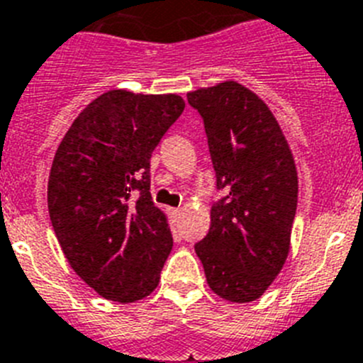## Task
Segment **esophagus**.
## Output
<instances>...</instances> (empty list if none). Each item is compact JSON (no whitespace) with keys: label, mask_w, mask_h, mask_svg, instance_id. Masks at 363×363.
I'll list each match as a JSON object with an SVG mask.
<instances>
[{"label":"esophagus","mask_w":363,"mask_h":363,"mask_svg":"<svg viewBox=\"0 0 363 363\" xmlns=\"http://www.w3.org/2000/svg\"><path fill=\"white\" fill-rule=\"evenodd\" d=\"M181 213H182L181 208H174V210H172V215H175V217H179Z\"/></svg>","instance_id":"obj_1"}]
</instances>
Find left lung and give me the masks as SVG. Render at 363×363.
Segmentation results:
<instances>
[{
  "mask_svg": "<svg viewBox=\"0 0 363 363\" xmlns=\"http://www.w3.org/2000/svg\"><path fill=\"white\" fill-rule=\"evenodd\" d=\"M204 121L217 189L208 235L195 244L211 291L230 302L260 298L289 253L298 202L293 153L266 103L226 81L188 94Z\"/></svg>",
  "mask_w": 363,
  "mask_h": 363,
  "instance_id": "1",
  "label": "left lung"
}]
</instances>
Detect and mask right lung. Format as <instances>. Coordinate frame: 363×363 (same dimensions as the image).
<instances>
[{"label":"right lung","mask_w":363,"mask_h":363,"mask_svg":"<svg viewBox=\"0 0 363 363\" xmlns=\"http://www.w3.org/2000/svg\"><path fill=\"white\" fill-rule=\"evenodd\" d=\"M184 110L181 96L110 90L88 104L55 152L48 213L72 269L104 298L157 287L174 238L150 194V157Z\"/></svg>","instance_id":"add662e5"}]
</instances>
